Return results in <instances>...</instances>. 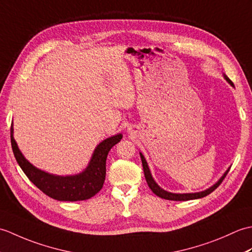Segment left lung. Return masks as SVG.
<instances>
[{
	"instance_id": "left-lung-1",
	"label": "left lung",
	"mask_w": 252,
	"mask_h": 252,
	"mask_svg": "<svg viewBox=\"0 0 252 252\" xmlns=\"http://www.w3.org/2000/svg\"><path fill=\"white\" fill-rule=\"evenodd\" d=\"M224 77H225L226 81L234 87V84H233V82L231 81V80H229L226 76H224ZM140 155H141V159H142V164H143L144 174H145V179H146V182H147V184H148V186H149V189H151L153 190V192H154L155 195H157L158 197L163 198V199H168V200L185 201V200L198 199V198H202V197H205V196H207V195H209V194H211V192H212L213 190H215L219 185H220V184L222 183V181L224 180V178H225L226 174L228 173V171H229V169L226 170V172L223 174L222 178H221L220 180H219L215 185L211 186L210 189H206V190L199 191V192H189V194H174V192H169V191H167V190L162 189L161 187H160V186L156 183V182L154 181L153 176H152V173H151V171H149L148 164H147V162H146L145 158H144L142 153H140Z\"/></svg>"
}]
</instances>
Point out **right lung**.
Wrapping results in <instances>:
<instances>
[{
    "mask_svg": "<svg viewBox=\"0 0 252 252\" xmlns=\"http://www.w3.org/2000/svg\"><path fill=\"white\" fill-rule=\"evenodd\" d=\"M14 129L10 126V143L19 167L37 189L53 199L61 201L85 200L101 189L106 176V159L111 147L119 143L122 134L106 138L95 148L89 165L81 173L60 176L44 172L32 165L21 154L14 140Z\"/></svg>",
    "mask_w": 252,
    "mask_h": 252,
    "instance_id": "obj_1",
    "label": "right lung"
}]
</instances>
